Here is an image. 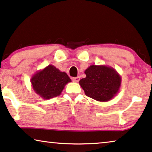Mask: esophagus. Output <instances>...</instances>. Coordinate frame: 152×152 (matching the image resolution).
Returning <instances> with one entry per match:
<instances>
[{
  "label": "esophagus",
  "instance_id": "esophagus-1",
  "mask_svg": "<svg viewBox=\"0 0 152 152\" xmlns=\"http://www.w3.org/2000/svg\"><path fill=\"white\" fill-rule=\"evenodd\" d=\"M80 80V77H76L72 78V81H75V82H78V81Z\"/></svg>",
  "mask_w": 152,
  "mask_h": 152
}]
</instances>
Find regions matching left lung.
Here are the masks:
<instances>
[{
	"mask_svg": "<svg viewBox=\"0 0 152 152\" xmlns=\"http://www.w3.org/2000/svg\"><path fill=\"white\" fill-rule=\"evenodd\" d=\"M86 78L80 85L86 95L98 102H108L116 96L121 85V77L113 67L91 65L85 71Z\"/></svg>",
	"mask_w": 152,
	"mask_h": 152,
	"instance_id": "1",
	"label": "left lung"
}]
</instances>
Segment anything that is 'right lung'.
Masks as SVG:
<instances>
[{
    "label": "right lung",
    "instance_id": "obj_1",
    "mask_svg": "<svg viewBox=\"0 0 152 152\" xmlns=\"http://www.w3.org/2000/svg\"><path fill=\"white\" fill-rule=\"evenodd\" d=\"M71 81L65 72L60 71L53 65L37 71L31 78L34 91L44 99L60 95L65 86Z\"/></svg>",
    "mask_w": 152,
    "mask_h": 152
}]
</instances>
